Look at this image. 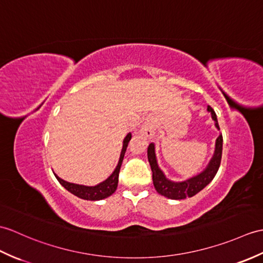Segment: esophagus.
I'll return each mask as SVG.
<instances>
[{
  "instance_id": "34e87169",
  "label": "esophagus",
  "mask_w": 263,
  "mask_h": 263,
  "mask_svg": "<svg viewBox=\"0 0 263 263\" xmlns=\"http://www.w3.org/2000/svg\"><path fill=\"white\" fill-rule=\"evenodd\" d=\"M155 131H156V126H155V122L154 120H148L141 127V133L146 138H152L155 136Z\"/></svg>"
}]
</instances>
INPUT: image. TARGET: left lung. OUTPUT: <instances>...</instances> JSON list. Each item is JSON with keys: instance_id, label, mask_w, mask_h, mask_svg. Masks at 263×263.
Wrapping results in <instances>:
<instances>
[{"instance_id": "left-lung-1", "label": "left lung", "mask_w": 263, "mask_h": 263, "mask_svg": "<svg viewBox=\"0 0 263 263\" xmlns=\"http://www.w3.org/2000/svg\"><path fill=\"white\" fill-rule=\"evenodd\" d=\"M207 111L212 114V119L215 122V126L219 130V125L217 123L216 114L210 105L207 106ZM222 149H223V137L219 134L216 139L215 143V151L214 156L211 159L209 166L206 167L204 172H201L199 175L189 178L185 181L176 182L166 178V176L161 172V169L158 166L156 152H155V144L150 143L148 146V160L152 172V180H154V186L156 191L164 197L172 199H184L186 197H193L194 195L199 193L201 189L205 188L207 185L214 178L217 170L221 164L222 159Z\"/></svg>"}]
</instances>
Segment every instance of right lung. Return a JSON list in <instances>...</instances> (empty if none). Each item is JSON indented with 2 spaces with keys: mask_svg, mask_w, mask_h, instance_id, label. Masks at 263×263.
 <instances>
[{
  "mask_svg": "<svg viewBox=\"0 0 263 263\" xmlns=\"http://www.w3.org/2000/svg\"><path fill=\"white\" fill-rule=\"evenodd\" d=\"M131 137H132L131 133H129L124 138L123 148H122L120 160H119L117 168H115L113 174L109 176L106 180L102 181L101 184L96 185V186L77 185V184H72V182H68V181H66L62 178H59V177L56 174H54V176H56L57 180L67 189V191L70 192L71 194H74L75 196H77L79 198H83V199H86V200H101V199H104V198H106L108 196H111V195L115 191H117L121 164H122V161H123V158H124V155H125L127 144H129V142H130Z\"/></svg>",
  "mask_w": 263,
  "mask_h": 263,
  "instance_id": "right-lung-1",
  "label": "right lung"
}]
</instances>
